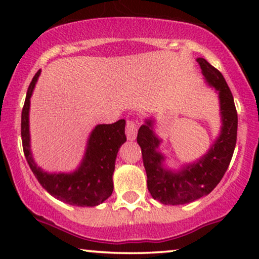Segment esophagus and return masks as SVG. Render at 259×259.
<instances>
[{"label": "esophagus", "mask_w": 259, "mask_h": 259, "mask_svg": "<svg viewBox=\"0 0 259 259\" xmlns=\"http://www.w3.org/2000/svg\"><path fill=\"white\" fill-rule=\"evenodd\" d=\"M125 134L129 141H133V140L136 139V135H138V125H136L135 121H132V120L126 121Z\"/></svg>", "instance_id": "obj_1"}]
</instances>
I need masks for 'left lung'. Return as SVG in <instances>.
Wrapping results in <instances>:
<instances>
[{"instance_id": "left-lung-1", "label": "left lung", "mask_w": 259, "mask_h": 259, "mask_svg": "<svg viewBox=\"0 0 259 259\" xmlns=\"http://www.w3.org/2000/svg\"><path fill=\"white\" fill-rule=\"evenodd\" d=\"M204 80L218 94L222 127L212 146L192 163L178 170L165 167V154L158 150L162 139L154 133V120L145 119L138 132V144L147 174L148 191L163 204H185L207 196L224 177L233 157L237 135V113L234 97L218 69L204 58H197Z\"/></svg>"}]
</instances>
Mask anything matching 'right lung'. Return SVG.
I'll use <instances>...</instances> for the list:
<instances>
[{
  "instance_id": "add662e5",
  "label": "right lung",
  "mask_w": 259,
  "mask_h": 259,
  "mask_svg": "<svg viewBox=\"0 0 259 259\" xmlns=\"http://www.w3.org/2000/svg\"><path fill=\"white\" fill-rule=\"evenodd\" d=\"M41 70L29 85L22 112V141L25 158L41 186L64 203L78 207H95L103 203L113 192V171L119 148L126 141L125 120L99 124L92 129L79 167L70 173H50L32 158L29 130L30 99Z\"/></svg>"
}]
</instances>
